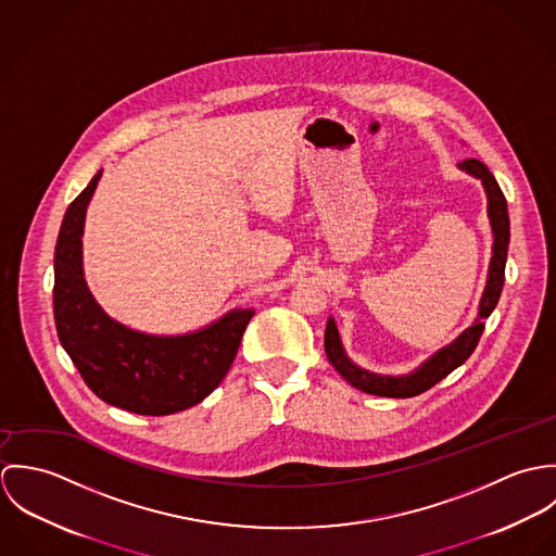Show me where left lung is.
I'll list each match as a JSON object with an SVG mask.
<instances>
[{"label": "left lung", "mask_w": 556, "mask_h": 556, "mask_svg": "<svg viewBox=\"0 0 556 556\" xmlns=\"http://www.w3.org/2000/svg\"><path fill=\"white\" fill-rule=\"evenodd\" d=\"M458 166L463 170H467L469 175L481 179L485 197H488V218H490V227H492V236H494L488 280H485V289H483V295L479 302V315H477L476 323L469 329H465L452 344L437 351L417 370H413L410 375H404V377L375 375V372H368V370L355 366L342 349L336 320L329 318L327 327H325L327 359L344 377V381H349L353 388H357L366 394L386 397L419 396L426 390H430L432 386H437L439 381H443L452 370H456L460 364H465L471 357V353L476 351L477 342L481 338V331L485 327V318L490 317V313L498 304L503 282H505V261H507V243H509L507 201H505L503 190L498 188L494 175L488 170V166L483 162L476 159L463 160Z\"/></svg>", "instance_id": "obj_1"}]
</instances>
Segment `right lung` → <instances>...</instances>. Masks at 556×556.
I'll return each mask as SVG.
<instances>
[{
  "mask_svg": "<svg viewBox=\"0 0 556 556\" xmlns=\"http://www.w3.org/2000/svg\"><path fill=\"white\" fill-rule=\"evenodd\" d=\"M98 170L71 203L55 243L53 315L62 346L106 404L139 415H170L199 404L227 377L254 311H231L184 336H150L109 317L83 278L80 236Z\"/></svg>",
  "mask_w": 556,
  "mask_h": 556,
  "instance_id": "add662e5",
  "label": "right lung"
}]
</instances>
